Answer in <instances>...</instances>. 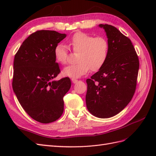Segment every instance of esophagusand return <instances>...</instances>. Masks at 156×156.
<instances>
[{
  "mask_svg": "<svg viewBox=\"0 0 156 156\" xmlns=\"http://www.w3.org/2000/svg\"><path fill=\"white\" fill-rule=\"evenodd\" d=\"M72 81L73 83H77V82H78V80H77V79H75V78H72Z\"/></svg>",
  "mask_w": 156,
  "mask_h": 156,
  "instance_id": "34e87169",
  "label": "esophagus"
}]
</instances>
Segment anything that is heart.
Instances as JSON below:
<instances>
[{"instance_id":"heart-1","label":"heart","mask_w":156,"mask_h":156,"mask_svg":"<svg viewBox=\"0 0 156 156\" xmlns=\"http://www.w3.org/2000/svg\"><path fill=\"white\" fill-rule=\"evenodd\" d=\"M73 51L76 55L77 62L63 69V74L72 78H80L88 71L99 70L107 62L110 50L108 39L102 37H94L84 32H77L68 41ZM55 60L65 65L69 59L68 49L64 44H58L54 48Z\"/></svg>"}]
</instances>
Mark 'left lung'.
I'll return each mask as SVG.
<instances>
[{
  "mask_svg": "<svg viewBox=\"0 0 156 156\" xmlns=\"http://www.w3.org/2000/svg\"><path fill=\"white\" fill-rule=\"evenodd\" d=\"M110 45L105 65L87 80L88 110L99 118L118 114L131 101L137 86L140 68L138 55L130 39L111 25H99Z\"/></svg>",
  "mask_w": 156,
  "mask_h": 156,
  "instance_id": "8db88e82",
  "label": "left lung"
}]
</instances>
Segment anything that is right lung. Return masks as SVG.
<instances>
[{"instance_id": "obj_1", "label": "right lung", "mask_w": 156, "mask_h": 156, "mask_svg": "<svg viewBox=\"0 0 156 156\" xmlns=\"http://www.w3.org/2000/svg\"><path fill=\"white\" fill-rule=\"evenodd\" d=\"M66 37L55 31H37L23 42L15 55L13 90L25 111L41 123L61 117L63 98L71 87L68 77L53 80L60 73L54 48Z\"/></svg>"}]
</instances>
